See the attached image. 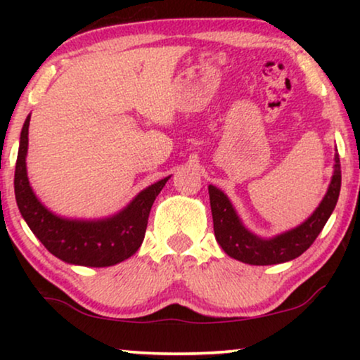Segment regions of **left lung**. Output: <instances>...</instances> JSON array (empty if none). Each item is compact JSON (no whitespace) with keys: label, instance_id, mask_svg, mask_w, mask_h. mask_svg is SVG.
Listing matches in <instances>:
<instances>
[{"label":"left lung","instance_id":"1","mask_svg":"<svg viewBox=\"0 0 360 360\" xmlns=\"http://www.w3.org/2000/svg\"><path fill=\"white\" fill-rule=\"evenodd\" d=\"M331 184L321 203L297 228L285 231L274 238H260L245 228L238 211L234 210L228 195L218 186L210 185V205L213 214L214 238L229 257L250 265H274L283 264L302 255L314 243L318 234L326 224L329 216L336 208L339 191H341V162L336 149L334 154Z\"/></svg>","mask_w":360,"mask_h":360}]
</instances>
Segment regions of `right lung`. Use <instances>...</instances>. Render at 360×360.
Returning <instances> with one entry per match:
<instances>
[{
	"mask_svg": "<svg viewBox=\"0 0 360 360\" xmlns=\"http://www.w3.org/2000/svg\"><path fill=\"white\" fill-rule=\"evenodd\" d=\"M29 121H24L14 172V195L18 208L34 236L49 252L72 265L110 267L137 252L146 236L152 205L170 176L139 191L124 208L100 219H73L52 213L41 203L29 184L26 157Z\"/></svg>",
	"mask_w": 360,
	"mask_h": 360,
	"instance_id": "obj_1",
	"label": "right lung"
}]
</instances>
